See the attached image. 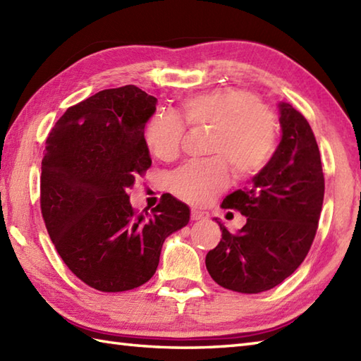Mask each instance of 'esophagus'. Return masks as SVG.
<instances>
[{"mask_svg": "<svg viewBox=\"0 0 361 361\" xmlns=\"http://www.w3.org/2000/svg\"><path fill=\"white\" fill-rule=\"evenodd\" d=\"M208 217V214L204 211H198V209H190V219L192 220H202Z\"/></svg>", "mask_w": 361, "mask_h": 361, "instance_id": "obj_1", "label": "esophagus"}]
</instances>
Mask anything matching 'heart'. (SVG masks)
<instances>
[{"mask_svg": "<svg viewBox=\"0 0 361 361\" xmlns=\"http://www.w3.org/2000/svg\"><path fill=\"white\" fill-rule=\"evenodd\" d=\"M180 118L155 113L145 126L147 147L161 161L180 155L185 126L212 128L208 153L175 171L169 181L172 194L189 204H206L229 183V167L237 180H248L270 163L278 145V119L247 90L224 88L183 99Z\"/></svg>", "mask_w": 361, "mask_h": 361, "instance_id": "heart-1", "label": "heart"}]
</instances>
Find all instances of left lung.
I'll use <instances>...</instances> for the list:
<instances>
[{"label":"left lung","mask_w":361,"mask_h":361,"mask_svg":"<svg viewBox=\"0 0 361 361\" xmlns=\"http://www.w3.org/2000/svg\"><path fill=\"white\" fill-rule=\"evenodd\" d=\"M282 140L270 163L221 208L247 217L240 231L217 221L221 240L206 255L220 287L260 293L287 279L315 239L324 198V173L313 130L290 104H279Z\"/></svg>","instance_id":"1"}]
</instances>
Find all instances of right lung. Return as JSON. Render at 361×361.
Returning a JSON list of instances; mask_svg holds the SVG:
<instances>
[{"mask_svg": "<svg viewBox=\"0 0 361 361\" xmlns=\"http://www.w3.org/2000/svg\"><path fill=\"white\" fill-rule=\"evenodd\" d=\"M155 105V97L135 85L102 90L70 106L46 140L40 176L46 229L66 267L105 293L147 282L166 237L189 221V208L171 194L150 212L130 204L128 189L152 164L144 127Z\"/></svg>", "mask_w": 361, "mask_h": 361, "instance_id": "right-lung-1", "label": "right lung"}]
</instances>
